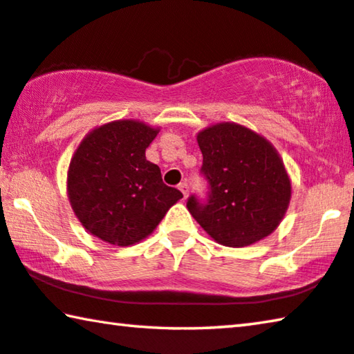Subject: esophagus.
<instances>
[{"label": "esophagus", "mask_w": 354, "mask_h": 354, "mask_svg": "<svg viewBox=\"0 0 354 354\" xmlns=\"http://www.w3.org/2000/svg\"><path fill=\"white\" fill-rule=\"evenodd\" d=\"M178 189L181 190V194H183V197H184V200H186V197H187V194H189V186H187V183H181L178 186Z\"/></svg>", "instance_id": "34e87169"}]
</instances>
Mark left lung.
<instances>
[{"mask_svg":"<svg viewBox=\"0 0 354 354\" xmlns=\"http://www.w3.org/2000/svg\"><path fill=\"white\" fill-rule=\"evenodd\" d=\"M201 175L207 198L190 195L187 209L201 228L227 248H245L266 238L282 222L291 198L283 160L265 137L236 122L198 132Z\"/></svg>","mask_w":354,"mask_h":354,"instance_id":"8db88e82","label":"left lung"}]
</instances>
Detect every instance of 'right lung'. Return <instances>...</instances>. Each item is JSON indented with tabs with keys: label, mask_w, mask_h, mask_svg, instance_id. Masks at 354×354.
I'll list each match as a JSON object with an SVG mask.
<instances>
[{
	"label": "right lung",
	"mask_w": 354,
	"mask_h": 354,
	"mask_svg": "<svg viewBox=\"0 0 354 354\" xmlns=\"http://www.w3.org/2000/svg\"><path fill=\"white\" fill-rule=\"evenodd\" d=\"M157 133L142 121H111L89 132L72 156L67 197L82 225L105 243H140L183 198L145 156Z\"/></svg>",
	"instance_id": "obj_1"
}]
</instances>
